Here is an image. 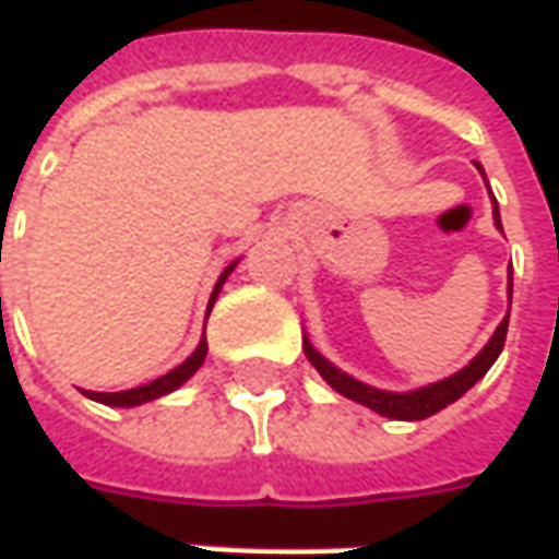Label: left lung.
<instances>
[{"instance_id": "left-lung-1", "label": "left lung", "mask_w": 559, "mask_h": 559, "mask_svg": "<svg viewBox=\"0 0 559 559\" xmlns=\"http://www.w3.org/2000/svg\"><path fill=\"white\" fill-rule=\"evenodd\" d=\"M495 225L501 228L498 206H495ZM504 340H508V316L498 324V331L491 334V340L486 343V349L473 358L467 368H461L457 374L445 377V380H439V383H430V386H424V390H414V393H383V390H374V386L358 383L356 377L343 374V371L334 368L321 353H316L309 340H302V353H306V358L316 365L318 374L324 377L340 395H346V399H353V402H358V405H365V408H371V412L377 414H383V417H395V420H424V417L442 412L445 405H452L454 399H461V395L467 393L473 383L495 365V358L501 356Z\"/></svg>"}]
</instances>
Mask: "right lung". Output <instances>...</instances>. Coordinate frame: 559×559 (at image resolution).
<instances>
[{
    "label": "right lung",
    "mask_w": 559,
    "mask_h": 559,
    "mask_svg": "<svg viewBox=\"0 0 559 559\" xmlns=\"http://www.w3.org/2000/svg\"><path fill=\"white\" fill-rule=\"evenodd\" d=\"M235 265H228L225 272H222L219 284H216V290H213V297H210V306H213V299L219 294L222 281L228 278V272H231ZM203 358H206V340H201V346L191 353V356L185 358L179 368H173L169 374L157 377V380H151L145 386H135V390H123V393H88V399H95V402H105V405H114V408H129V405H142V402H151V399H160V395L173 393L176 386H182L188 377L194 374L198 368L203 365Z\"/></svg>",
    "instance_id": "right-lung-1"
}]
</instances>
